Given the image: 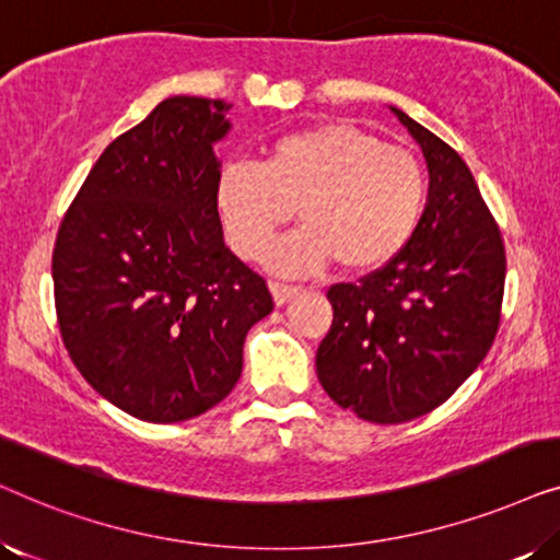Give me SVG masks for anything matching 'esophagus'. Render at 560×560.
Listing matches in <instances>:
<instances>
[{"label":"esophagus","mask_w":560,"mask_h":560,"mask_svg":"<svg viewBox=\"0 0 560 560\" xmlns=\"http://www.w3.org/2000/svg\"><path fill=\"white\" fill-rule=\"evenodd\" d=\"M301 285H285V282H272V298L278 305H285L290 298H295L301 293Z\"/></svg>","instance_id":"34e87169"}]
</instances>
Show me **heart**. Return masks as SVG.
<instances>
[{"mask_svg": "<svg viewBox=\"0 0 560 560\" xmlns=\"http://www.w3.org/2000/svg\"><path fill=\"white\" fill-rule=\"evenodd\" d=\"M425 188L410 150L328 121L278 137L262 165H221L213 206L244 259H262L298 209L303 226L267 257L275 270L313 272L339 259L343 270L370 272L410 242Z\"/></svg>", "mask_w": 560, "mask_h": 560, "instance_id": "heart-1", "label": "heart"}]
</instances>
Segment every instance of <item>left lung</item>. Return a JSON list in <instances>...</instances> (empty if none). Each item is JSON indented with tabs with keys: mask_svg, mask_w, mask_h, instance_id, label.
Segmentation results:
<instances>
[{
	"mask_svg": "<svg viewBox=\"0 0 560 560\" xmlns=\"http://www.w3.org/2000/svg\"><path fill=\"white\" fill-rule=\"evenodd\" d=\"M428 163L410 242L359 282L328 288L334 324L316 354L328 397L370 423H405L448 400L492 347L504 244L458 152L395 109Z\"/></svg>",
	"mask_w": 560,
	"mask_h": 560,
	"instance_id": "left-lung-1",
	"label": "left lung"
}]
</instances>
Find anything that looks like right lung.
I'll use <instances>...</instances> for the list:
<instances>
[{
	"label": "right lung",
	"mask_w": 560,
	"mask_h": 560,
	"mask_svg": "<svg viewBox=\"0 0 560 560\" xmlns=\"http://www.w3.org/2000/svg\"><path fill=\"white\" fill-rule=\"evenodd\" d=\"M232 104L171 96L102 152L52 249L58 328L83 380L148 423L232 393L267 282L224 244L213 144Z\"/></svg>",
	"instance_id": "1"
}]
</instances>
